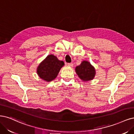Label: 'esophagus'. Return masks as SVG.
<instances>
[{
  "label": "esophagus",
  "mask_w": 134,
  "mask_h": 134,
  "mask_svg": "<svg viewBox=\"0 0 134 134\" xmlns=\"http://www.w3.org/2000/svg\"><path fill=\"white\" fill-rule=\"evenodd\" d=\"M68 65L69 66H70V67H72L73 64H72V63H68Z\"/></svg>",
  "instance_id": "1"
}]
</instances>
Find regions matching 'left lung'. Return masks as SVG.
Returning a JSON list of instances; mask_svg holds the SVG:
<instances>
[{"instance_id": "left-lung-1", "label": "left lung", "mask_w": 134, "mask_h": 134, "mask_svg": "<svg viewBox=\"0 0 134 134\" xmlns=\"http://www.w3.org/2000/svg\"><path fill=\"white\" fill-rule=\"evenodd\" d=\"M75 71L78 76L84 81L93 80L95 75V69L87 61L82 62L81 64L75 68Z\"/></svg>"}]
</instances>
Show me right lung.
I'll return each mask as SVG.
<instances>
[{
  "label": "right lung",
  "instance_id": "add662e5",
  "mask_svg": "<svg viewBox=\"0 0 134 134\" xmlns=\"http://www.w3.org/2000/svg\"><path fill=\"white\" fill-rule=\"evenodd\" d=\"M64 65V62L59 60L54 55H49L39 64L37 68V74L41 79L50 82L56 78Z\"/></svg>",
  "mask_w": 134,
  "mask_h": 134
}]
</instances>
